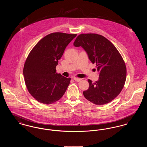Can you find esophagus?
Here are the masks:
<instances>
[{"label":"esophagus","mask_w":147,"mask_h":147,"mask_svg":"<svg viewBox=\"0 0 147 147\" xmlns=\"http://www.w3.org/2000/svg\"><path fill=\"white\" fill-rule=\"evenodd\" d=\"M73 79H74L76 82H80V81L82 80L80 78H74Z\"/></svg>","instance_id":"34e87169"}]
</instances>
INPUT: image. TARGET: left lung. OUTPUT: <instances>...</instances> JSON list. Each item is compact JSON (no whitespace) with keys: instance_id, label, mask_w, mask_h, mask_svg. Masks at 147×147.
I'll list each match as a JSON object with an SVG mask.
<instances>
[{"instance_id":"obj_1","label":"left lung","mask_w":147,"mask_h":147,"mask_svg":"<svg viewBox=\"0 0 147 147\" xmlns=\"http://www.w3.org/2000/svg\"><path fill=\"white\" fill-rule=\"evenodd\" d=\"M82 46L92 63L96 64L99 78L83 91L84 97L92 103L102 105L111 102L122 91L126 79V65L115 46L105 37L96 34L78 35L73 43Z\"/></svg>"}]
</instances>
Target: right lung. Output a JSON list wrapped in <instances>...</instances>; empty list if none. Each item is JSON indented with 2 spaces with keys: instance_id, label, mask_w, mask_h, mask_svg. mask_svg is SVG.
<instances>
[{
  "instance_id": "obj_1",
  "label": "right lung",
  "mask_w": 147,
  "mask_h": 147,
  "mask_svg": "<svg viewBox=\"0 0 147 147\" xmlns=\"http://www.w3.org/2000/svg\"><path fill=\"white\" fill-rule=\"evenodd\" d=\"M77 34L54 32L42 38L31 51L23 74L30 94L44 104H51L63 96L71 78L56 72L58 60Z\"/></svg>"
}]
</instances>
